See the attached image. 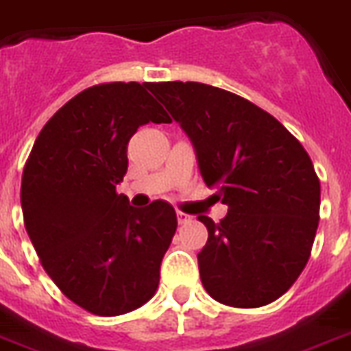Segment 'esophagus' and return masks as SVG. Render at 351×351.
Listing matches in <instances>:
<instances>
[{
  "label": "esophagus",
  "instance_id": "esophagus-1",
  "mask_svg": "<svg viewBox=\"0 0 351 351\" xmlns=\"http://www.w3.org/2000/svg\"><path fill=\"white\" fill-rule=\"evenodd\" d=\"M176 216H178V223H180V225H184V223H189V221L193 219V217H191L189 214H185V212H178Z\"/></svg>",
  "mask_w": 351,
  "mask_h": 351
}]
</instances>
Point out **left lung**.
<instances>
[{
	"label": "left lung",
	"instance_id": "obj_1",
	"mask_svg": "<svg viewBox=\"0 0 351 351\" xmlns=\"http://www.w3.org/2000/svg\"><path fill=\"white\" fill-rule=\"evenodd\" d=\"M189 135L207 187L228 205L207 226L198 253L202 284L230 307L280 298L311 257L319 223V178L280 121L228 90L198 82L148 85Z\"/></svg>",
	"mask_w": 351,
	"mask_h": 351
}]
</instances>
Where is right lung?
<instances>
[{
	"label": "right lung",
	"instance_id": "1",
	"mask_svg": "<svg viewBox=\"0 0 351 351\" xmlns=\"http://www.w3.org/2000/svg\"><path fill=\"white\" fill-rule=\"evenodd\" d=\"M148 85L112 82L76 94L44 125L23 171V217L44 271L96 316L152 298L178 225L164 199L134 208L116 193L132 135L149 121L171 123Z\"/></svg>",
	"mask_w": 351,
	"mask_h": 351
}]
</instances>
